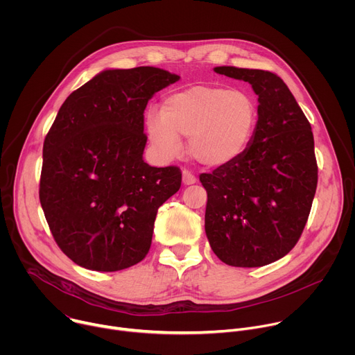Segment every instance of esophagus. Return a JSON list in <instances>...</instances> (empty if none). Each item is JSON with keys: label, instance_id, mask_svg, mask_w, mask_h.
<instances>
[{"label": "esophagus", "instance_id": "1", "mask_svg": "<svg viewBox=\"0 0 355 355\" xmlns=\"http://www.w3.org/2000/svg\"><path fill=\"white\" fill-rule=\"evenodd\" d=\"M182 182L185 185H192L196 182V177L189 170H182Z\"/></svg>", "mask_w": 355, "mask_h": 355}]
</instances>
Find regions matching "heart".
Wrapping results in <instances>:
<instances>
[{
  "label": "heart",
  "instance_id": "b5f03b06",
  "mask_svg": "<svg viewBox=\"0 0 355 355\" xmlns=\"http://www.w3.org/2000/svg\"><path fill=\"white\" fill-rule=\"evenodd\" d=\"M259 123V105L245 91L192 85L164 98L162 111L146 116L147 136L157 153L177 157L181 136H189L191 156L208 167L226 166L248 148Z\"/></svg>",
  "mask_w": 355,
  "mask_h": 355
}]
</instances>
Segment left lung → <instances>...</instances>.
Segmentation results:
<instances>
[{
	"label": "left lung",
	"mask_w": 355,
	"mask_h": 355,
	"mask_svg": "<svg viewBox=\"0 0 355 355\" xmlns=\"http://www.w3.org/2000/svg\"><path fill=\"white\" fill-rule=\"evenodd\" d=\"M250 83L259 95V123L244 153L199 181L208 193L205 232L219 260L263 267L295 247L318 187L309 121L281 77L266 70L215 67Z\"/></svg>",
	"instance_id": "left-lung-1"
}]
</instances>
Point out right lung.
<instances>
[{"label":"right lung","mask_w":355,"mask_h":355,"mask_svg":"<svg viewBox=\"0 0 355 355\" xmlns=\"http://www.w3.org/2000/svg\"><path fill=\"white\" fill-rule=\"evenodd\" d=\"M180 77L157 67L105 70L71 92L43 143L39 199L55 241L77 266L119 271L150 250L177 166L143 160L148 99Z\"/></svg>","instance_id":"1"}]
</instances>
